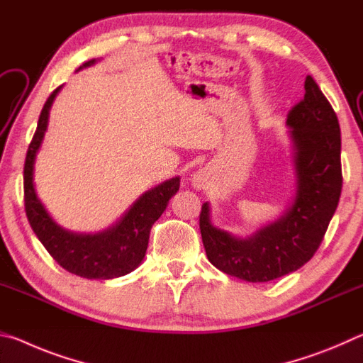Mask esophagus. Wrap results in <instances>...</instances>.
Instances as JSON below:
<instances>
[{"label": "esophagus", "instance_id": "obj_1", "mask_svg": "<svg viewBox=\"0 0 363 363\" xmlns=\"http://www.w3.org/2000/svg\"><path fill=\"white\" fill-rule=\"evenodd\" d=\"M192 186L195 189H205L206 187V176L203 173H196L192 177Z\"/></svg>", "mask_w": 363, "mask_h": 363}]
</instances>
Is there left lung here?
Segmentation results:
<instances>
[{
  "label": "left lung",
  "mask_w": 363,
  "mask_h": 363,
  "mask_svg": "<svg viewBox=\"0 0 363 363\" xmlns=\"http://www.w3.org/2000/svg\"><path fill=\"white\" fill-rule=\"evenodd\" d=\"M304 99L288 113L286 128L294 171V194L280 216L247 237L219 229L211 205L203 203L200 232L214 267L247 281H270L311 259L340 201L341 131L337 116L311 75Z\"/></svg>",
  "instance_id": "obj_1"
}]
</instances>
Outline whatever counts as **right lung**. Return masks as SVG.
<instances>
[{
	"mask_svg": "<svg viewBox=\"0 0 363 363\" xmlns=\"http://www.w3.org/2000/svg\"><path fill=\"white\" fill-rule=\"evenodd\" d=\"M96 62L97 59H91L77 72ZM60 89L62 86H59L48 97L41 110L35 136L28 145L26 167H23V192H26L28 223L43 247L69 272L91 280L123 277L133 272L144 261L152 225L167 210L171 196L179 190L181 177H171L147 190L121 214L118 220L104 230L73 232L57 224L36 194L35 160L45 139L52 102Z\"/></svg>",
	"mask_w": 363,
	"mask_h": 363,
	"instance_id": "add662e5",
	"label": "right lung"
}]
</instances>
